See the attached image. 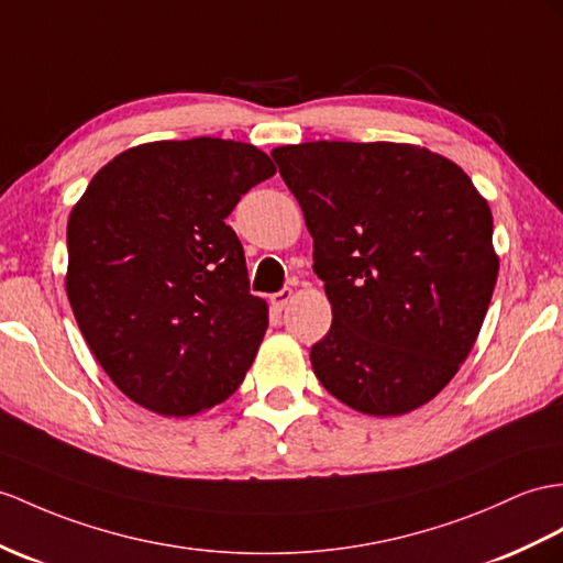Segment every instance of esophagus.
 Segmentation results:
<instances>
[{"label":"esophagus","instance_id":"esophagus-1","mask_svg":"<svg viewBox=\"0 0 563 563\" xmlns=\"http://www.w3.org/2000/svg\"><path fill=\"white\" fill-rule=\"evenodd\" d=\"M291 298H294V291H291V289H282V291H277V294H272V296H269V303H272V308L284 310L286 306L291 303Z\"/></svg>","mask_w":563,"mask_h":563}]
</instances>
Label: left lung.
<instances>
[{
    "label": "left lung",
    "instance_id": "obj_1",
    "mask_svg": "<svg viewBox=\"0 0 563 563\" xmlns=\"http://www.w3.org/2000/svg\"><path fill=\"white\" fill-rule=\"evenodd\" d=\"M272 157L332 303L310 349L322 387L375 418L432 401L473 351L497 284L487 200L456 162L410 143L314 141Z\"/></svg>",
    "mask_w": 563,
    "mask_h": 563
}]
</instances>
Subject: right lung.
<instances>
[{
	"label": "right lung",
	"instance_id": "add662e5",
	"mask_svg": "<svg viewBox=\"0 0 563 563\" xmlns=\"http://www.w3.org/2000/svg\"><path fill=\"white\" fill-rule=\"evenodd\" d=\"M274 172L251 143L155 141L109 159L74 205L68 303L133 404L190 418L239 389L269 318L224 219Z\"/></svg>",
	"mask_w": 563,
	"mask_h": 563
}]
</instances>
